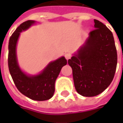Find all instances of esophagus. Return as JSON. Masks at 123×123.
Returning <instances> with one entry per match:
<instances>
[{"label":"esophagus","instance_id":"1","mask_svg":"<svg viewBox=\"0 0 123 123\" xmlns=\"http://www.w3.org/2000/svg\"><path fill=\"white\" fill-rule=\"evenodd\" d=\"M64 56H65L66 59H67V60H68L71 57V55H70V54H69V53H66V54L64 55Z\"/></svg>","mask_w":123,"mask_h":123}]
</instances>
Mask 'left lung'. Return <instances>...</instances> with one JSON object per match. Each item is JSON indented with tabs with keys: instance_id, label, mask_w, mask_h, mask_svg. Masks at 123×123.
Here are the masks:
<instances>
[{
	"instance_id": "8db88e82",
	"label": "left lung",
	"mask_w": 123,
	"mask_h": 123,
	"mask_svg": "<svg viewBox=\"0 0 123 123\" xmlns=\"http://www.w3.org/2000/svg\"><path fill=\"white\" fill-rule=\"evenodd\" d=\"M94 28L86 43L68 59L74 87L83 97H94L112 81L117 66V51L111 31L94 19Z\"/></svg>"
}]
</instances>
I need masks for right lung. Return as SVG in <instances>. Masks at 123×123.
Returning a JSON list of instances; mask_svg holds the SVG:
<instances>
[{
	"mask_svg": "<svg viewBox=\"0 0 123 123\" xmlns=\"http://www.w3.org/2000/svg\"><path fill=\"white\" fill-rule=\"evenodd\" d=\"M36 22L27 20L22 23L9 38L8 66L12 79L18 90L22 94L35 101L49 100L53 96L55 83L62 68L66 65L67 60L62 57L52 62L40 74L29 76L22 71L17 62L16 44L20 34L29 29Z\"/></svg>",
	"mask_w": 123,
	"mask_h": 123,
	"instance_id": "1",
	"label": "right lung"
}]
</instances>
